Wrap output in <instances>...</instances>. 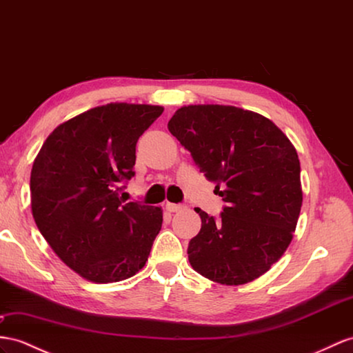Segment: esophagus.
I'll return each instance as SVG.
<instances>
[{"label": "esophagus", "mask_w": 353, "mask_h": 353, "mask_svg": "<svg viewBox=\"0 0 353 353\" xmlns=\"http://www.w3.org/2000/svg\"><path fill=\"white\" fill-rule=\"evenodd\" d=\"M165 209L168 210V212H179V210H182L183 209V205L182 204H174V203H167L165 204Z\"/></svg>", "instance_id": "34e87169"}]
</instances>
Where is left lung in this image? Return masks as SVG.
Masks as SVG:
<instances>
[{"instance_id": "left-lung-1", "label": "left lung", "mask_w": 353, "mask_h": 353, "mask_svg": "<svg viewBox=\"0 0 353 353\" xmlns=\"http://www.w3.org/2000/svg\"><path fill=\"white\" fill-rule=\"evenodd\" d=\"M168 130L225 203L218 219L195 209L201 230L188 246L192 268L230 286L263 276L285 254L301 210L292 143L267 117L232 105H185Z\"/></svg>"}]
</instances>
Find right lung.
Wrapping results in <instances>:
<instances>
[{"instance_id": "1", "label": "right lung", "mask_w": 353, "mask_h": 353, "mask_svg": "<svg viewBox=\"0 0 353 353\" xmlns=\"http://www.w3.org/2000/svg\"><path fill=\"white\" fill-rule=\"evenodd\" d=\"M164 112L110 103L57 126L31 171L34 221L53 252L94 283L121 282L146 264L162 225L161 207L125 203L135 144Z\"/></svg>"}]
</instances>
